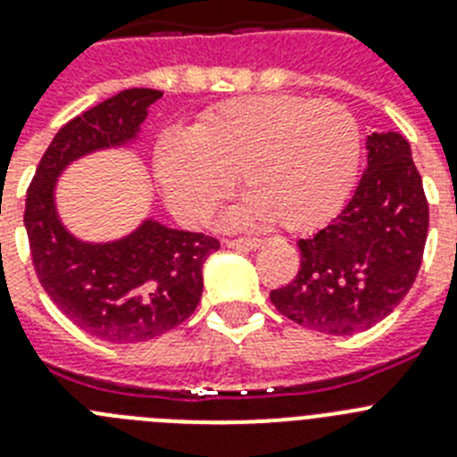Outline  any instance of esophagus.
Returning a JSON list of instances; mask_svg holds the SVG:
<instances>
[{
    "label": "esophagus",
    "instance_id": "1",
    "mask_svg": "<svg viewBox=\"0 0 457 457\" xmlns=\"http://www.w3.org/2000/svg\"><path fill=\"white\" fill-rule=\"evenodd\" d=\"M226 247H231V249H256L261 247V240L259 237H228L226 240Z\"/></svg>",
    "mask_w": 457,
    "mask_h": 457
}]
</instances>
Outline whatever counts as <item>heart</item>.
<instances>
[{
	"label": "heart",
	"instance_id": "b5f03b06",
	"mask_svg": "<svg viewBox=\"0 0 457 457\" xmlns=\"http://www.w3.org/2000/svg\"><path fill=\"white\" fill-rule=\"evenodd\" d=\"M361 129L335 101L291 95L226 101L191 134L157 145V175L185 221L208 220L236 182L249 196L237 221H272L305 231L340 210L356 180Z\"/></svg>",
	"mask_w": 457,
	"mask_h": 457
}]
</instances>
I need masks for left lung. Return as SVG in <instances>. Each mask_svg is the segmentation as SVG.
<instances>
[{"instance_id": "1", "label": "left lung", "mask_w": 457, "mask_h": 457, "mask_svg": "<svg viewBox=\"0 0 457 457\" xmlns=\"http://www.w3.org/2000/svg\"><path fill=\"white\" fill-rule=\"evenodd\" d=\"M368 169L346 208L300 237V268L270 291L279 314L310 330L353 335L403 303L419 275L428 237V198L404 136H368Z\"/></svg>"}]
</instances>
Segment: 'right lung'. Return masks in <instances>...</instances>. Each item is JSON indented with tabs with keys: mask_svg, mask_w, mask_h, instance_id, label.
Masks as SVG:
<instances>
[{
	"mask_svg": "<svg viewBox=\"0 0 457 457\" xmlns=\"http://www.w3.org/2000/svg\"><path fill=\"white\" fill-rule=\"evenodd\" d=\"M157 99L159 89H124L73 117L43 152L27 189L25 228L38 282L78 328L115 345L152 340L187 321L203 294V263L220 240L145 221L120 243H78L54 214L53 187L73 159L134 138Z\"/></svg>",
	"mask_w": 457,
	"mask_h": 457,
	"instance_id": "obj_1",
	"label": "right lung"
}]
</instances>
